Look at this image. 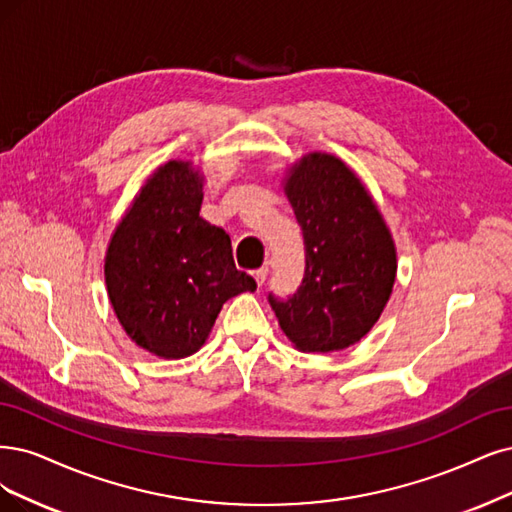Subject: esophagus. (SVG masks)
I'll return each mask as SVG.
<instances>
[{"mask_svg":"<svg viewBox=\"0 0 512 512\" xmlns=\"http://www.w3.org/2000/svg\"><path fill=\"white\" fill-rule=\"evenodd\" d=\"M253 278H255V282H257V287H263V282H266V278H268V268L255 270V272H253Z\"/></svg>","mask_w":512,"mask_h":512,"instance_id":"34e87169","label":"esophagus"}]
</instances>
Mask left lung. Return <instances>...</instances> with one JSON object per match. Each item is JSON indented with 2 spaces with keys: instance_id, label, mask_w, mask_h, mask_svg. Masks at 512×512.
<instances>
[{
  "instance_id": "1",
  "label": "left lung",
  "mask_w": 512,
  "mask_h": 512,
  "mask_svg": "<svg viewBox=\"0 0 512 512\" xmlns=\"http://www.w3.org/2000/svg\"><path fill=\"white\" fill-rule=\"evenodd\" d=\"M285 194L304 234L306 272L297 293L270 306L301 352L344 350L373 329L396 278L388 225L354 170L331 154L295 162Z\"/></svg>"
}]
</instances>
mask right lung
Instances as JSON below:
<instances>
[{
  "mask_svg": "<svg viewBox=\"0 0 512 512\" xmlns=\"http://www.w3.org/2000/svg\"><path fill=\"white\" fill-rule=\"evenodd\" d=\"M204 175L162 164L128 206L105 255V285L126 335L160 358L198 352L230 297L255 291L232 242L200 217Z\"/></svg>",
  "mask_w": 512,
  "mask_h": 512,
  "instance_id": "right-lung-1",
  "label": "right lung"
}]
</instances>
